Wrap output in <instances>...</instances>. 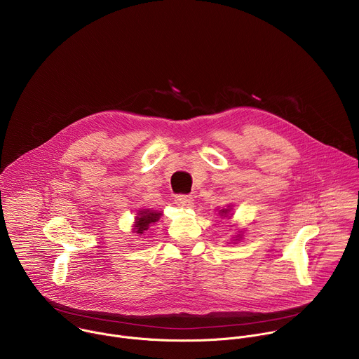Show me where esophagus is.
I'll return each instance as SVG.
<instances>
[{
	"instance_id": "1",
	"label": "esophagus",
	"mask_w": 359,
	"mask_h": 359,
	"mask_svg": "<svg viewBox=\"0 0 359 359\" xmlns=\"http://www.w3.org/2000/svg\"><path fill=\"white\" fill-rule=\"evenodd\" d=\"M175 203L177 204V206L184 208V209H191L194 206V200L191 196H177L175 198Z\"/></svg>"
}]
</instances>
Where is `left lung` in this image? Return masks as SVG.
I'll use <instances>...</instances> for the list:
<instances>
[{"instance_id":"left-lung-1","label":"left lung","mask_w":359,"mask_h":359,"mask_svg":"<svg viewBox=\"0 0 359 359\" xmlns=\"http://www.w3.org/2000/svg\"><path fill=\"white\" fill-rule=\"evenodd\" d=\"M219 215H220V216H223V217L231 219V215H233V213H231V204H229L227 209H222V210L219 212ZM233 238H234V240H233L234 243H236V241H240V240L243 238V233H241V231H238V234H237L236 237H233Z\"/></svg>"}]
</instances>
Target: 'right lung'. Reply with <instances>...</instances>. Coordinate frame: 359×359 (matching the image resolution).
Instances as JSON below:
<instances>
[{"instance_id": "right-lung-1", "label": "right lung", "mask_w": 359, "mask_h": 359, "mask_svg": "<svg viewBox=\"0 0 359 359\" xmlns=\"http://www.w3.org/2000/svg\"><path fill=\"white\" fill-rule=\"evenodd\" d=\"M162 217V212L158 210H150V209H139L136 212L135 216V222H133V231L139 236H142L151 224H155L159 222V219Z\"/></svg>"}]
</instances>
